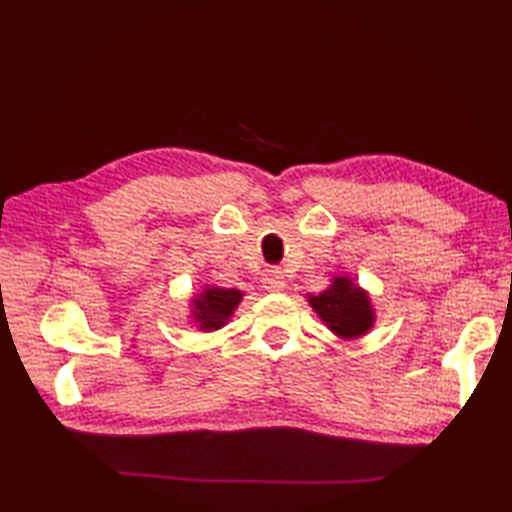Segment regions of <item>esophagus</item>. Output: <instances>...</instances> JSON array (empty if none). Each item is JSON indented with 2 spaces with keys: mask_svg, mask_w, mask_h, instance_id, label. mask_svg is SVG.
Wrapping results in <instances>:
<instances>
[{
  "mask_svg": "<svg viewBox=\"0 0 512 512\" xmlns=\"http://www.w3.org/2000/svg\"><path fill=\"white\" fill-rule=\"evenodd\" d=\"M264 288L268 290V292H279V290H284L286 288V277H284V273H281L279 268H266V273H264Z\"/></svg>",
  "mask_w": 512,
  "mask_h": 512,
  "instance_id": "obj_1",
  "label": "esophagus"
}]
</instances>
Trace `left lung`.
<instances>
[{"label": "left lung", "mask_w": 512, "mask_h": 512, "mask_svg": "<svg viewBox=\"0 0 512 512\" xmlns=\"http://www.w3.org/2000/svg\"><path fill=\"white\" fill-rule=\"evenodd\" d=\"M308 301L323 323L343 339L365 334L374 323L367 292L354 286L347 277H336L328 290H323L321 295H310Z\"/></svg>", "instance_id": "obj_1"}]
</instances>
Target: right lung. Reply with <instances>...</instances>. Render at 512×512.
<instances>
[{"instance_id": "right-lung-1", "label": "right lung", "mask_w": 512, "mask_h": 512, "mask_svg": "<svg viewBox=\"0 0 512 512\" xmlns=\"http://www.w3.org/2000/svg\"><path fill=\"white\" fill-rule=\"evenodd\" d=\"M239 301H242V292L235 288H206L202 295L193 299V321L204 332L222 328Z\"/></svg>"}]
</instances>
